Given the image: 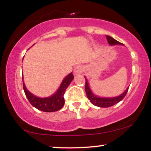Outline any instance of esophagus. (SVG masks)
I'll return each mask as SVG.
<instances>
[{
    "instance_id": "esophagus-1",
    "label": "esophagus",
    "mask_w": 151,
    "mask_h": 151,
    "mask_svg": "<svg viewBox=\"0 0 151 151\" xmlns=\"http://www.w3.org/2000/svg\"><path fill=\"white\" fill-rule=\"evenodd\" d=\"M83 72H84V67L81 65L77 66L74 70V73L75 75H79V74H82Z\"/></svg>"
}]
</instances>
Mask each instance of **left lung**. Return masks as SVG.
<instances>
[{
    "label": "left lung",
    "instance_id": "left-lung-1",
    "mask_svg": "<svg viewBox=\"0 0 151 151\" xmlns=\"http://www.w3.org/2000/svg\"><path fill=\"white\" fill-rule=\"evenodd\" d=\"M107 41H108L109 44L110 45H122L121 42H119V41L116 40L115 39H114L113 37H110V36L106 35ZM86 83H85V91L86 93V96L87 98L90 100V101L91 102V104H93L94 106H96L101 107V108H106V107H110L116 104L117 103H119V101H121L123 99L126 93L128 92V90H129V87L126 89V91H124L122 94H121L120 96H116V97H112V98H101L96 96V95H94L92 93V91L90 89L89 83H88L87 79H86Z\"/></svg>",
    "mask_w": 151,
    "mask_h": 151
}]
</instances>
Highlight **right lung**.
Here are the masks:
<instances>
[{
    "mask_svg": "<svg viewBox=\"0 0 151 151\" xmlns=\"http://www.w3.org/2000/svg\"><path fill=\"white\" fill-rule=\"evenodd\" d=\"M73 79L74 75L72 73L69 74L63 79L58 91L54 93L52 96L46 98L37 97L30 93L25 87L24 81H22V85H23V89L26 97L35 108L45 112H54L60 110L65 105L64 94L67 88L70 85ZM22 81H23V77H22Z\"/></svg>",
    "mask_w": 151,
    "mask_h": 151,
    "instance_id": "obj_1",
    "label": "right lung"
}]
</instances>
